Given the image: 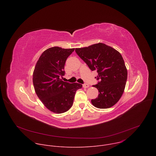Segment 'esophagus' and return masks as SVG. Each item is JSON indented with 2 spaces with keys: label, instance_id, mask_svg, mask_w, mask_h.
Instances as JSON below:
<instances>
[{
  "label": "esophagus",
  "instance_id": "obj_1",
  "mask_svg": "<svg viewBox=\"0 0 156 156\" xmlns=\"http://www.w3.org/2000/svg\"><path fill=\"white\" fill-rule=\"evenodd\" d=\"M89 86H90V85H89L88 84H84L83 85V87L84 88H87V87H89Z\"/></svg>",
  "mask_w": 156,
  "mask_h": 156
}]
</instances>
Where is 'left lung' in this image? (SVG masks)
<instances>
[{
    "mask_svg": "<svg viewBox=\"0 0 156 156\" xmlns=\"http://www.w3.org/2000/svg\"><path fill=\"white\" fill-rule=\"evenodd\" d=\"M78 55L92 71L97 70L99 82L93 86L99 91L98 98L91 100L99 108L114 105L122 97L127 80V69L119 52L104 43L75 49Z\"/></svg>",
    "mask_w": 156,
    "mask_h": 156,
    "instance_id": "8db88e82",
    "label": "left lung"
}]
</instances>
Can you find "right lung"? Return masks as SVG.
<instances>
[{
    "label": "right lung",
    "mask_w": 156,
    "mask_h": 156,
    "mask_svg": "<svg viewBox=\"0 0 156 156\" xmlns=\"http://www.w3.org/2000/svg\"><path fill=\"white\" fill-rule=\"evenodd\" d=\"M75 49L52 47L44 51L33 74L35 92L42 104L51 112L64 113L72 106L76 91L82 84L64 82V66Z\"/></svg>",
    "instance_id": "add662e5"
}]
</instances>
